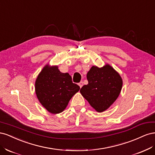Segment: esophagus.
<instances>
[{
    "label": "esophagus",
    "instance_id": "esophagus-1",
    "mask_svg": "<svg viewBox=\"0 0 155 155\" xmlns=\"http://www.w3.org/2000/svg\"><path fill=\"white\" fill-rule=\"evenodd\" d=\"M78 85H79V87H80V88H81V87H83V81L79 82V83H78Z\"/></svg>",
    "mask_w": 155,
    "mask_h": 155
}]
</instances>
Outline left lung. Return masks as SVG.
<instances>
[{
    "mask_svg": "<svg viewBox=\"0 0 155 155\" xmlns=\"http://www.w3.org/2000/svg\"><path fill=\"white\" fill-rule=\"evenodd\" d=\"M87 85L80 92L97 112L107 110L118 97L122 87V79L110 65L103 68L93 66L87 75Z\"/></svg>",
    "mask_w": 155,
    "mask_h": 155,
    "instance_id": "8db88e82",
    "label": "left lung"
}]
</instances>
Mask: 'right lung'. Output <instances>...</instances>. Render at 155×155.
Returning <instances> with one entry per match:
<instances>
[{
	"mask_svg": "<svg viewBox=\"0 0 155 155\" xmlns=\"http://www.w3.org/2000/svg\"><path fill=\"white\" fill-rule=\"evenodd\" d=\"M79 88V86L72 82L69 74L61 72L58 67L46 66L35 81L37 98L52 114L63 112Z\"/></svg>",
	"mask_w": 155,
	"mask_h": 155,
	"instance_id": "1",
	"label": "right lung"
}]
</instances>
